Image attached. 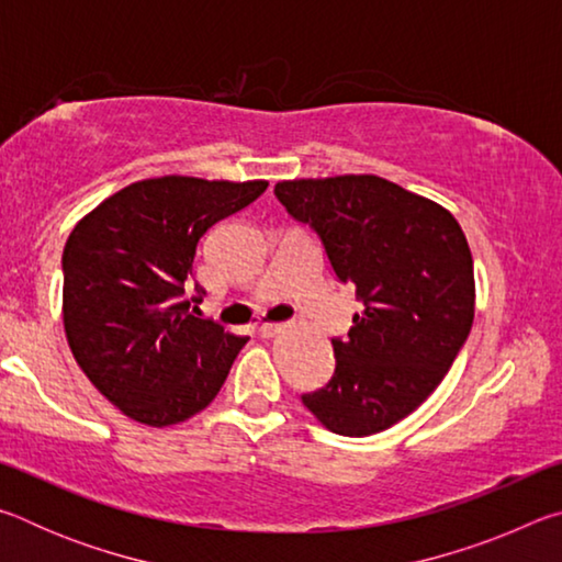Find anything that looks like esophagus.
Listing matches in <instances>:
<instances>
[{
  "label": "esophagus",
  "instance_id": "obj_1",
  "mask_svg": "<svg viewBox=\"0 0 562 562\" xmlns=\"http://www.w3.org/2000/svg\"><path fill=\"white\" fill-rule=\"evenodd\" d=\"M280 331H282V325H274V322H265V325L260 327L262 337H274V335H280Z\"/></svg>",
  "mask_w": 562,
  "mask_h": 562
}]
</instances>
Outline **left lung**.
I'll return each instance as SVG.
<instances>
[{"instance_id": "1", "label": "left lung", "mask_w": 562, "mask_h": 562, "mask_svg": "<svg viewBox=\"0 0 562 562\" xmlns=\"http://www.w3.org/2000/svg\"><path fill=\"white\" fill-rule=\"evenodd\" d=\"M274 198L361 302L347 337L331 339L335 374L302 404L335 434L384 431L426 402L469 339L475 288L461 225L376 176L282 180Z\"/></svg>"}]
</instances>
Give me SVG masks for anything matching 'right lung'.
<instances>
[{"mask_svg":"<svg viewBox=\"0 0 562 562\" xmlns=\"http://www.w3.org/2000/svg\"><path fill=\"white\" fill-rule=\"evenodd\" d=\"M265 180L166 176L131 183L66 240L64 329L109 402L148 426L186 422L213 402L247 337L195 317L186 297L201 237L265 193Z\"/></svg>","mask_w":562,"mask_h":562,"instance_id":"add662e5","label":"right lung"}]
</instances>
